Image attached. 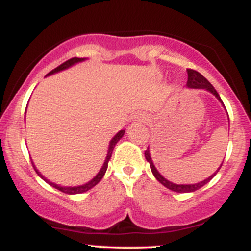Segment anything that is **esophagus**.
I'll return each mask as SVG.
<instances>
[{
    "mask_svg": "<svg viewBox=\"0 0 251 251\" xmlns=\"http://www.w3.org/2000/svg\"><path fill=\"white\" fill-rule=\"evenodd\" d=\"M135 119H137L139 123H146V122H148V118H146V116H144V114H139V116L135 117Z\"/></svg>",
    "mask_w": 251,
    "mask_h": 251,
    "instance_id": "obj_1",
    "label": "esophagus"
}]
</instances>
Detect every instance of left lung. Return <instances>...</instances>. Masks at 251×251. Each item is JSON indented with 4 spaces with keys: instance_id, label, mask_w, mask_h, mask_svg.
<instances>
[{
    "instance_id": "8db88e82",
    "label": "left lung",
    "mask_w": 251,
    "mask_h": 251,
    "mask_svg": "<svg viewBox=\"0 0 251 251\" xmlns=\"http://www.w3.org/2000/svg\"><path fill=\"white\" fill-rule=\"evenodd\" d=\"M186 72H188V82H186V87L190 88V89H205V91H208L211 94H214V96L217 98L218 101H220L222 105H223V101H222L220 96H218L217 91H216V89L214 88V86H212L211 83H210L208 80L205 79V77L201 75V73H198V72H196L194 70H188ZM224 108H226V107H224ZM227 119H229V117H227ZM145 158L150 164V168H151V171H152V174H153L155 179L159 181L160 184H163L165 188L171 190V191L179 192V194H181V192H194V191H196V190L201 189V186L205 185V184H208L209 181L215 177L216 174L220 171L222 164H223V163H222L220 165V168L216 170V171L211 176H209L206 179L201 180V181H198V183H195V184H176V183H172V181L166 179V178L164 177V176L160 174L159 171H158L157 168L154 166L153 160H152L151 153H150V148H148V150L145 151Z\"/></svg>"
}]
</instances>
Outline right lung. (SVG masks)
I'll list each match as a JSON object with an SVG mask.
<instances>
[{
  "label": "right lung",
  "mask_w": 251,
  "mask_h": 251,
  "mask_svg": "<svg viewBox=\"0 0 251 251\" xmlns=\"http://www.w3.org/2000/svg\"><path fill=\"white\" fill-rule=\"evenodd\" d=\"M85 60H87V59H86V57H73V59H71V60H68V61L63 62L62 65H60L59 67H56V68H55V70L51 71L50 73H48V74H47V76L53 75V74L59 73V72H62V71H65V70H68V68H71L72 66L76 65V63H79V62L85 61ZM124 134H125V129H120V131L118 132V133H117L116 135H114L113 138H112L111 142H109V144H108L107 154H106L105 162H103L102 166H101V169L99 170V172H98V174H97L96 176H94V177L92 178L91 180L87 181V183L82 184V185H76V186H65V185H60V184H56V183H54V181H50V179H47V178H46L45 176H43V175L41 174V172H40L39 170L36 169V166L34 165V163H33L34 170H35L36 174L39 175V177H41L42 179L46 181V183H48V184H50V186H53V188L57 189V190H59V191L65 192V194H68V195L83 194V192L88 191V190H91L92 188H94V186H96L97 184L99 183V181L102 179L103 175H105L106 170H107L108 162H109V159H111V157H112V152H113L114 146H116V144H117L118 142H119V140L122 139V138L124 137Z\"/></svg>",
  "instance_id": "1"
}]
</instances>
